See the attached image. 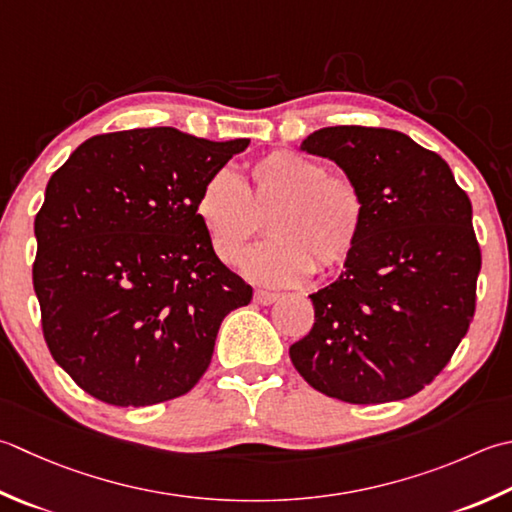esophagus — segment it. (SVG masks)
Segmentation results:
<instances>
[{
    "instance_id": "1",
    "label": "esophagus",
    "mask_w": 512,
    "mask_h": 512,
    "mask_svg": "<svg viewBox=\"0 0 512 512\" xmlns=\"http://www.w3.org/2000/svg\"><path fill=\"white\" fill-rule=\"evenodd\" d=\"M279 299V295L277 293H273V290H255V302L257 304H262V306H270V304H275Z\"/></svg>"
}]
</instances>
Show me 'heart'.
<instances>
[{
	"label": "heart",
	"instance_id": "heart-1",
	"mask_svg": "<svg viewBox=\"0 0 512 512\" xmlns=\"http://www.w3.org/2000/svg\"><path fill=\"white\" fill-rule=\"evenodd\" d=\"M195 213L215 255L230 266L268 217L270 239L246 257L244 273L259 284L290 286L348 262L364 235L366 197L353 177L326 173L293 150H273L250 164L246 184L230 170L210 175Z\"/></svg>",
	"mask_w": 512,
	"mask_h": 512
}]
</instances>
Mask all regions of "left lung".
<instances>
[{
	"label": "left lung",
	"mask_w": 512,
	"mask_h": 512,
	"mask_svg": "<svg viewBox=\"0 0 512 512\" xmlns=\"http://www.w3.org/2000/svg\"><path fill=\"white\" fill-rule=\"evenodd\" d=\"M302 150L355 179L366 226L342 275L310 295L315 324L290 346V362L348 404L413 397L473 322L482 250L470 199L442 157L399 130L328 126Z\"/></svg>",
	"instance_id": "8db88e82"
}]
</instances>
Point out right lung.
I'll return each instance as SVG.
<instances>
[{"label": "right lung", "mask_w": 512, "mask_h": 512, "mask_svg": "<svg viewBox=\"0 0 512 512\" xmlns=\"http://www.w3.org/2000/svg\"><path fill=\"white\" fill-rule=\"evenodd\" d=\"M248 139L177 128L86 139L46 186L33 286L55 362L88 395L153 406L206 373L224 317L253 299L195 213L206 179Z\"/></svg>", "instance_id": "obj_1"}]
</instances>
